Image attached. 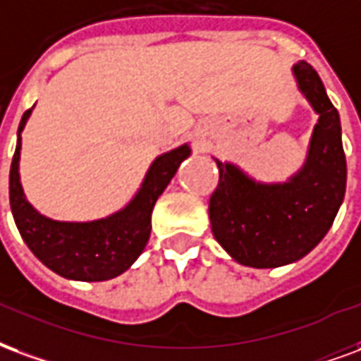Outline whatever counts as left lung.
Returning <instances> with one entry per match:
<instances>
[{"mask_svg": "<svg viewBox=\"0 0 361 361\" xmlns=\"http://www.w3.org/2000/svg\"><path fill=\"white\" fill-rule=\"evenodd\" d=\"M292 73L319 115L302 169L286 183L264 184L215 159L219 184L209 198L213 236L235 262L256 269L292 264L312 252L333 225L346 190L338 111L310 63L298 61Z\"/></svg>", "mask_w": 361, "mask_h": 361, "instance_id": "left-lung-1", "label": "left lung"}]
</instances>
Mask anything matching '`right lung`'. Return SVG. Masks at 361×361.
<instances>
[{
    "instance_id": "obj_1",
    "label": "right lung",
    "mask_w": 361,
    "mask_h": 361,
    "mask_svg": "<svg viewBox=\"0 0 361 361\" xmlns=\"http://www.w3.org/2000/svg\"><path fill=\"white\" fill-rule=\"evenodd\" d=\"M32 109L25 111L18 125L17 149L9 173V202L23 240L42 264L71 281L96 283L125 273L148 244L152 209L178 165L190 155L188 144L155 157L140 190L117 213L86 223L54 221L28 204L18 177L20 133Z\"/></svg>"
}]
</instances>
